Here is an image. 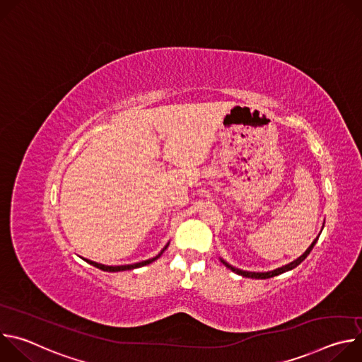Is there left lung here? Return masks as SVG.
Instances as JSON below:
<instances>
[{"mask_svg":"<svg viewBox=\"0 0 362 362\" xmlns=\"http://www.w3.org/2000/svg\"><path fill=\"white\" fill-rule=\"evenodd\" d=\"M321 235V233H320ZM320 235L317 236V239H314V242L309 245V247L298 257V259H295V261H292L291 264H288V265H285V267H281V268H278V269H274V271H269V272H249V271H242V269H238V268H233L232 265H229L228 262H225L223 259H221V262L226 267V268H229L232 272H235V274H238V275H240V276H245V278H255V279H268V278H274V276H276V275H281V274H284V272H288V271H291V269H293V268H296L300 262H303L305 261V257L311 253V250H313V247L315 246V243H317V240H318V238H320Z\"/></svg>","mask_w":362,"mask_h":362,"instance_id":"8db88e82","label":"left lung"}]
</instances>
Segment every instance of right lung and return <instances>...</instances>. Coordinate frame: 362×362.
Here are the masks:
<instances>
[{"instance_id":"1","label":"right lung","mask_w":362,"mask_h":362,"mask_svg":"<svg viewBox=\"0 0 362 362\" xmlns=\"http://www.w3.org/2000/svg\"><path fill=\"white\" fill-rule=\"evenodd\" d=\"M169 246V243L162 249V252L158 255V256H154V257H151V259H147V261H143V262H137V264H132V265H119V267H107V265H101V264H97V262H93V261H88V259H83L86 261V262H88L90 265H93V267H95V268H98V269H101V271H106V272H120V271H132V269H136V268H141V267H146V265H148V264H151V262H154L158 259V257L165 252V249Z\"/></svg>"}]
</instances>
